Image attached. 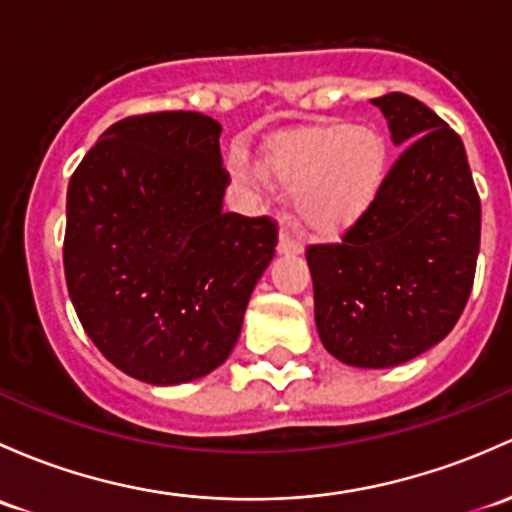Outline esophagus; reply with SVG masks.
Segmentation results:
<instances>
[{
	"label": "esophagus",
	"instance_id": "esophagus-1",
	"mask_svg": "<svg viewBox=\"0 0 512 512\" xmlns=\"http://www.w3.org/2000/svg\"><path fill=\"white\" fill-rule=\"evenodd\" d=\"M279 252H282V255H297V252H301V242L294 238L292 230H279Z\"/></svg>",
	"mask_w": 512,
	"mask_h": 512
}]
</instances>
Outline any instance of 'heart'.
Here are the masks:
<instances>
[{
	"label": "heart",
	"instance_id": "obj_1",
	"mask_svg": "<svg viewBox=\"0 0 512 512\" xmlns=\"http://www.w3.org/2000/svg\"><path fill=\"white\" fill-rule=\"evenodd\" d=\"M267 169L279 186L297 196L306 228L341 233L378 198L387 176V144L370 127L301 129L272 149ZM233 176L247 188L267 186L265 174L240 154L233 159Z\"/></svg>",
	"mask_w": 512,
	"mask_h": 512
}]
</instances>
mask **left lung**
Instances as JSON below:
<instances>
[{
	"mask_svg": "<svg viewBox=\"0 0 512 512\" xmlns=\"http://www.w3.org/2000/svg\"><path fill=\"white\" fill-rule=\"evenodd\" d=\"M402 147L368 213L338 242L309 245L321 343L353 368H395L454 328L481 245L464 142L424 102L373 100Z\"/></svg>",
	"mask_w": 512,
	"mask_h": 512,
	"instance_id": "1",
	"label": "left lung"
}]
</instances>
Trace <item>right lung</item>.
<instances>
[{
  "instance_id": "right-lung-1",
  "label": "right lung",
  "mask_w": 512,
  "mask_h": 512,
  "mask_svg": "<svg viewBox=\"0 0 512 512\" xmlns=\"http://www.w3.org/2000/svg\"><path fill=\"white\" fill-rule=\"evenodd\" d=\"M223 127L201 112L127 117L71 176L68 294L98 351L129 378L181 385L235 348L277 225L223 211Z\"/></svg>"
}]
</instances>
